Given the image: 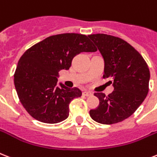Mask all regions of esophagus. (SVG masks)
<instances>
[{"label":"esophagus","mask_w":157,"mask_h":157,"mask_svg":"<svg viewBox=\"0 0 157 157\" xmlns=\"http://www.w3.org/2000/svg\"><path fill=\"white\" fill-rule=\"evenodd\" d=\"M82 94L84 95V96H86V97H90V96H92V95H93V94H92L91 92H90V91L83 92Z\"/></svg>","instance_id":"1"}]
</instances>
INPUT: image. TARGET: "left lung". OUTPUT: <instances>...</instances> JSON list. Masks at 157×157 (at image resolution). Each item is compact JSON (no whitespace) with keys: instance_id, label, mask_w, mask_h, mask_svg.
Returning a JSON list of instances; mask_svg holds the SVG:
<instances>
[{"instance_id":"1","label":"left lung","mask_w":157,"mask_h":157,"mask_svg":"<svg viewBox=\"0 0 157 157\" xmlns=\"http://www.w3.org/2000/svg\"><path fill=\"white\" fill-rule=\"evenodd\" d=\"M105 61L103 78H111L114 90L105 96L95 93L99 105L90 117L101 124L122 122L135 113L149 90L150 72L143 56L131 44L118 37L105 34L88 35Z\"/></svg>"}]
</instances>
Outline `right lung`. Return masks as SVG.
I'll return each mask as SVG.
<instances>
[{"mask_svg":"<svg viewBox=\"0 0 157 157\" xmlns=\"http://www.w3.org/2000/svg\"><path fill=\"white\" fill-rule=\"evenodd\" d=\"M85 34L66 33L48 37L26 50L19 59L14 73V85L25 110L36 120L58 123L68 117L69 104L80 98L78 88H67L57 76L71 67L72 59L81 52H96Z\"/></svg>","mask_w":157,"mask_h":157,"instance_id":"right-lung-1","label":"right lung"}]
</instances>
